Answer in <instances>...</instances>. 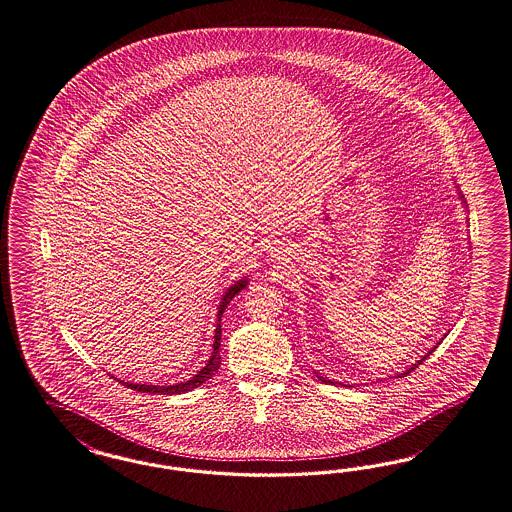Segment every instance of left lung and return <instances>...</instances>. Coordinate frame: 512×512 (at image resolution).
<instances>
[{"label":"left lung","instance_id":"8db88e82","mask_svg":"<svg viewBox=\"0 0 512 512\" xmlns=\"http://www.w3.org/2000/svg\"><path fill=\"white\" fill-rule=\"evenodd\" d=\"M461 198H463V196H461ZM435 348H437V346H435ZM435 348H431V350H429V352H427V355H423L422 359H420V361H418V363H414V365H412V367H410V369H408V371L401 372V374H397V376H399V378H401V376H403V374H408V372L414 371V369H416V367H418V365H422L423 361H425V359H427V357H429V353L435 352ZM318 378H319V380H321V382H325V384H327V382H329V384H335V382H333V380H327V378H323V376H318Z\"/></svg>","mask_w":512,"mask_h":512}]
</instances>
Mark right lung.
Returning a JSON list of instances; mask_svg holds the SVG:
<instances>
[{
    "label": "right lung",
    "mask_w": 512,
    "mask_h": 512,
    "mask_svg": "<svg viewBox=\"0 0 512 512\" xmlns=\"http://www.w3.org/2000/svg\"><path fill=\"white\" fill-rule=\"evenodd\" d=\"M246 285L247 278H244V280L234 282V285H230L229 289L225 291V295H223V299H221V304H219V310H217V323H215V335H213L212 355H210L208 363H206L200 371L196 372L191 380L181 382V384H176V386H147V384H132V382H124V380H119V382H121L123 386H126V388L136 389V391H141V393L176 395V393H187V391H191V389L202 386L206 380H210L213 374L219 371V367H221V355H219V346H221V316H223L225 308L229 306L230 300L234 299Z\"/></svg>",
    "instance_id": "obj_1"
}]
</instances>
